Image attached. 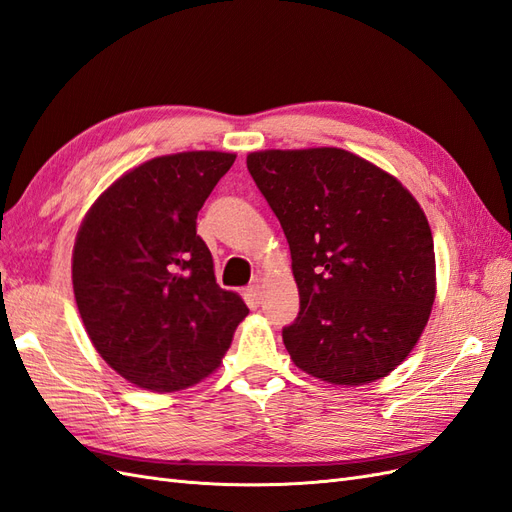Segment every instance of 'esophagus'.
Wrapping results in <instances>:
<instances>
[{"label":"esophagus","instance_id":"esophagus-1","mask_svg":"<svg viewBox=\"0 0 512 512\" xmlns=\"http://www.w3.org/2000/svg\"><path fill=\"white\" fill-rule=\"evenodd\" d=\"M246 296L248 300H251L253 304H259L261 302V287L259 285H251L246 289Z\"/></svg>","mask_w":512,"mask_h":512}]
</instances>
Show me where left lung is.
I'll return each mask as SVG.
<instances>
[{
	"instance_id": "obj_1",
	"label": "left lung",
	"mask_w": 512,
	"mask_h": 512,
	"mask_svg": "<svg viewBox=\"0 0 512 512\" xmlns=\"http://www.w3.org/2000/svg\"><path fill=\"white\" fill-rule=\"evenodd\" d=\"M246 167L289 242L300 294L283 328L291 360L339 386L386 377L418 343L435 300L433 236L418 201L339 148L253 152Z\"/></svg>"
}]
</instances>
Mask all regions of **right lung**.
Masks as SVG:
<instances>
[{"instance_id": "obj_1", "label": "right lung", "mask_w": 512, "mask_h": 512, "mask_svg": "<svg viewBox=\"0 0 512 512\" xmlns=\"http://www.w3.org/2000/svg\"><path fill=\"white\" fill-rule=\"evenodd\" d=\"M236 154L180 152L124 173L85 214L72 287L96 352L130 384L173 392L208 377L248 306L214 276L197 214Z\"/></svg>"}]
</instances>
